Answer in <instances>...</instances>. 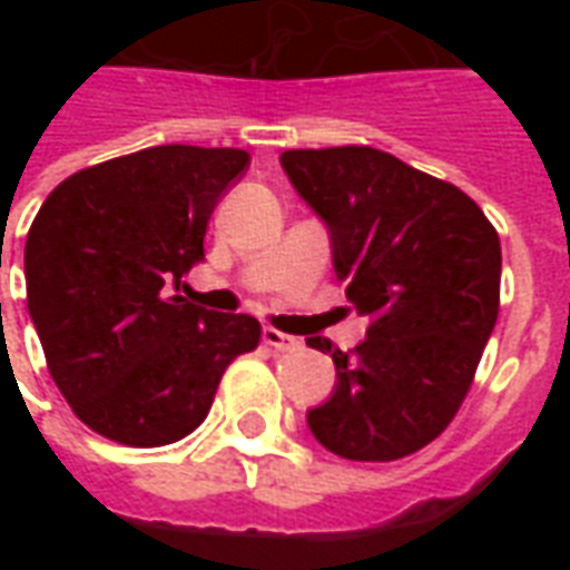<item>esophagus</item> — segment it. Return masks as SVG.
<instances>
[{
	"mask_svg": "<svg viewBox=\"0 0 570 570\" xmlns=\"http://www.w3.org/2000/svg\"><path fill=\"white\" fill-rule=\"evenodd\" d=\"M262 342L268 347H277V351H286V347L298 345V338L281 333V330H274V326H265V330H262Z\"/></svg>",
	"mask_w": 570,
	"mask_h": 570,
	"instance_id": "34e87169",
	"label": "esophagus"
}]
</instances>
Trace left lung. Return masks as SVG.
Instances as JSON below:
<instances>
[{
    "label": "left lung",
    "instance_id": "left-lung-1",
    "mask_svg": "<svg viewBox=\"0 0 570 570\" xmlns=\"http://www.w3.org/2000/svg\"><path fill=\"white\" fill-rule=\"evenodd\" d=\"M281 164L330 228L351 308L370 317L351 354L308 338L338 375L311 433L347 461L406 458L473 384L501 308L498 232L461 188L372 146L289 149Z\"/></svg>",
    "mask_w": 570,
    "mask_h": 570
}]
</instances>
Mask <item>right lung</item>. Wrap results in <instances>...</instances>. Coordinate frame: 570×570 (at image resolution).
<instances>
[{"label": "right lung", "instance_id": "1", "mask_svg": "<svg viewBox=\"0 0 570 570\" xmlns=\"http://www.w3.org/2000/svg\"><path fill=\"white\" fill-rule=\"evenodd\" d=\"M247 164L244 149L151 146L72 174L36 213L27 308L60 394L106 440L188 436L228 363L259 345L256 317L170 296Z\"/></svg>", "mask_w": 570, "mask_h": 570}]
</instances>
